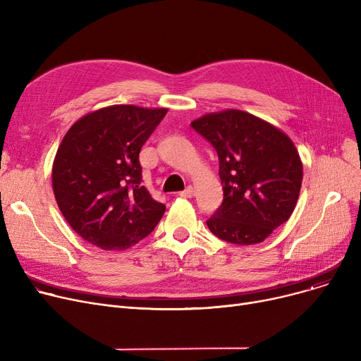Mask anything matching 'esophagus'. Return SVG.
Returning a JSON list of instances; mask_svg holds the SVG:
<instances>
[{"instance_id": "esophagus-1", "label": "esophagus", "mask_w": 361, "mask_h": 361, "mask_svg": "<svg viewBox=\"0 0 361 361\" xmlns=\"http://www.w3.org/2000/svg\"><path fill=\"white\" fill-rule=\"evenodd\" d=\"M193 195H195V190H193L192 185H188V187L185 188V190H183V192L178 193L180 197H192Z\"/></svg>"}]
</instances>
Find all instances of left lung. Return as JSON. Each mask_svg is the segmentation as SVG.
Returning <instances> with one entry per match:
<instances>
[{
  "instance_id": "8db88e82",
  "label": "left lung",
  "mask_w": 361,
  "mask_h": 361,
  "mask_svg": "<svg viewBox=\"0 0 361 361\" xmlns=\"http://www.w3.org/2000/svg\"><path fill=\"white\" fill-rule=\"evenodd\" d=\"M218 154L224 199L206 221L218 238L262 243L291 216L302 180L294 143L272 124L228 109L190 124Z\"/></svg>"
}]
</instances>
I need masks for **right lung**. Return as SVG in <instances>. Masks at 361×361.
<instances>
[{
	"label": "right lung",
	"mask_w": 361,
	"mask_h": 361,
	"mask_svg": "<svg viewBox=\"0 0 361 361\" xmlns=\"http://www.w3.org/2000/svg\"><path fill=\"white\" fill-rule=\"evenodd\" d=\"M168 109L114 105L75 121L56 150L52 187L71 228L102 250H126L154 231L165 204L142 185V146Z\"/></svg>",
	"instance_id": "add662e5"
}]
</instances>
